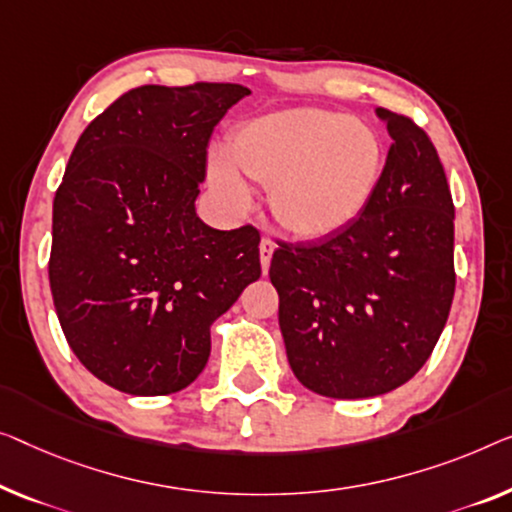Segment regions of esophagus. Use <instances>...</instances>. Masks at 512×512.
Here are the masks:
<instances>
[{
  "label": "esophagus",
  "instance_id": "34e87169",
  "mask_svg": "<svg viewBox=\"0 0 512 512\" xmlns=\"http://www.w3.org/2000/svg\"><path fill=\"white\" fill-rule=\"evenodd\" d=\"M273 250H276V243H273V241L269 239V236H264V239L259 241V262H262V271H264V273L269 271Z\"/></svg>",
  "mask_w": 512,
  "mask_h": 512
}]
</instances>
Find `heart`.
Wrapping results in <instances>:
<instances>
[{"label":"heart","instance_id":"b5f03b06","mask_svg":"<svg viewBox=\"0 0 512 512\" xmlns=\"http://www.w3.org/2000/svg\"><path fill=\"white\" fill-rule=\"evenodd\" d=\"M227 160L211 165L213 188L246 207L248 183L269 186V207L282 230L317 239L368 204L381 174V142L372 128L347 114L289 108L236 128Z\"/></svg>","mask_w":512,"mask_h":512}]
</instances>
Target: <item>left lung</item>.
Segmentation results:
<instances>
[{"instance_id": "left-lung-1", "label": "left lung", "mask_w": 512, "mask_h": 512, "mask_svg": "<svg viewBox=\"0 0 512 512\" xmlns=\"http://www.w3.org/2000/svg\"><path fill=\"white\" fill-rule=\"evenodd\" d=\"M393 137L361 213L317 241H278L269 278L292 372L335 400L375 398L423 368L455 294V207L437 149L379 108Z\"/></svg>"}]
</instances>
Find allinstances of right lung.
Segmentation results:
<instances>
[{
	"instance_id": "right-lung-1",
	"label": "right lung",
	"mask_w": 512,
	"mask_h": 512,
	"mask_svg": "<svg viewBox=\"0 0 512 512\" xmlns=\"http://www.w3.org/2000/svg\"><path fill=\"white\" fill-rule=\"evenodd\" d=\"M250 89L142 85L108 105L68 158L48 276L68 347L105 384L167 395L204 370L213 319L262 276L253 225L195 213L213 128Z\"/></svg>"
}]
</instances>
